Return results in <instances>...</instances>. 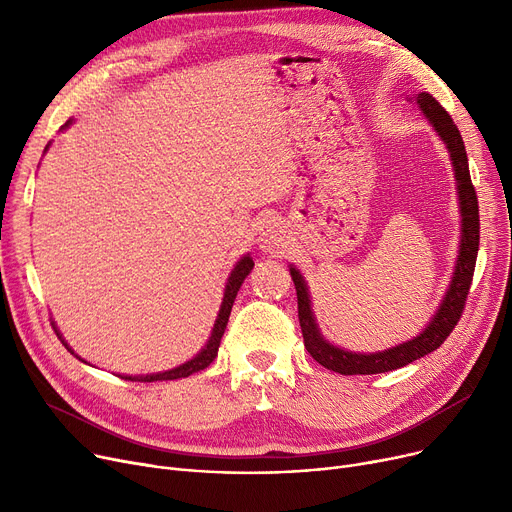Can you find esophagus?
Returning <instances> with one entry per match:
<instances>
[{
	"mask_svg": "<svg viewBox=\"0 0 512 512\" xmlns=\"http://www.w3.org/2000/svg\"><path fill=\"white\" fill-rule=\"evenodd\" d=\"M284 242V228L276 220H267L259 228V245L265 251H276Z\"/></svg>",
	"mask_w": 512,
	"mask_h": 512,
	"instance_id": "34e87169",
	"label": "esophagus"
}]
</instances>
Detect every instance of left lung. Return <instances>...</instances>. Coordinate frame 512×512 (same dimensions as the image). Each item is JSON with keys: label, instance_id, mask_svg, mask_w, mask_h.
<instances>
[{"label": "left lung", "instance_id": "8db88e82", "mask_svg": "<svg viewBox=\"0 0 512 512\" xmlns=\"http://www.w3.org/2000/svg\"><path fill=\"white\" fill-rule=\"evenodd\" d=\"M417 103L423 110V114L429 118V122L434 124L442 141L446 143V147L450 151L452 166H454L456 188H459L461 215H463V236H461L459 259H456V270H454L450 288L446 292V297H444L438 313L434 315V319L429 321V326L417 338H413L409 342H402L394 348H388V351L375 353V355H357V353L342 351V348L321 338L315 319H313V313H311V303H309V292H307L305 280L299 270L290 267V276H292L294 288H297L299 324L303 330L307 353L319 365H324L326 369H332L342 375L386 373V371H392L398 367H405V365L425 357L427 353H434L436 348H440V344H444V340L450 336L454 326L459 324V319L465 311V301L469 297L477 251H479V207H477L475 186H473L471 174H469L465 143H463L459 128H456V124L452 122L448 112L432 95L419 93Z\"/></svg>", "mask_w": 512, "mask_h": 512}]
</instances>
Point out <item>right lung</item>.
I'll return each mask as SVG.
<instances>
[{
	"label": "right lung",
	"instance_id": "obj_1",
	"mask_svg": "<svg viewBox=\"0 0 512 512\" xmlns=\"http://www.w3.org/2000/svg\"><path fill=\"white\" fill-rule=\"evenodd\" d=\"M253 259L249 255L242 257L236 267L232 270L230 278H228V284H226V290H224V301H222V309L218 313V319H215L213 324V332L205 344L203 351L191 359L186 361L184 365L176 367V369H170V371H164V373H153V375H139V378H132V375H124V380H130V382H161V380H180V378H188L191 373H197L201 369H205L215 357H218V348H220V340L224 336V330L228 326V317H230V311H232V305H234V299H236V292L240 288V284L245 282V278L249 276V272L253 270ZM53 330H56V326H53ZM58 332V330H56ZM60 336V334H58ZM64 342V340H62ZM64 346L68 348V344L64 342ZM68 351L72 353V348H68ZM74 355V353H72Z\"/></svg>",
	"mask_w": 512,
	"mask_h": 512
}]
</instances>
